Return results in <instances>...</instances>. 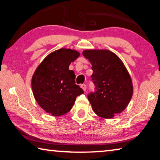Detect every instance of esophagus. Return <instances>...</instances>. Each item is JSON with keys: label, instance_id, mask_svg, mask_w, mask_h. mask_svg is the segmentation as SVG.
Masks as SVG:
<instances>
[{"label": "esophagus", "instance_id": "1", "mask_svg": "<svg viewBox=\"0 0 160 160\" xmlns=\"http://www.w3.org/2000/svg\"><path fill=\"white\" fill-rule=\"evenodd\" d=\"M80 87H81V88H82L84 91H85V90H86V89H87V85H85V84H82V85H80Z\"/></svg>", "mask_w": 160, "mask_h": 160}]
</instances>
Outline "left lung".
Wrapping results in <instances>:
<instances>
[{"instance_id":"obj_1","label":"left lung","mask_w":160,"mask_h":160,"mask_svg":"<svg viewBox=\"0 0 160 160\" xmlns=\"http://www.w3.org/2000/svg\"><path fill=\"white\" fill-rule=\"evenodd\" d=\"M85 58L92 64V80L95 92L88 100L97 115L112 118L128 106L133 92L132 80L118 56L109 50H85Z\"/></svg>"}]
</instances>
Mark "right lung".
Instances as JSON below:
<instances>
[{"instance_id": "right-lung-1", "label": "right lung", "mask_w": 160, "mask_h": 160, "mask_svg": "<svg viewBox=\"0 0 160 160\" xmlns=\"http://www.w3.org/2000/svg\"><path fill=\"white\" fill-rule=\"evenodd\" d=\"M80 53L70 48H60L46 57L37 68L32 78V88L38 104L52 116L66 114L72 109L78 96L84 93L75 84L71 62Z\"/></svg>"}]
</instances>
